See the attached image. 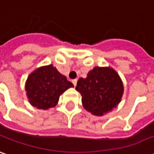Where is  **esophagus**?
Masks as SVG:
<instances>
[{
    "label": "esophagus",
    "instance_id": "esophagus-1",
    "mask_svg": "<svg viewBox=\"0 0 154 154\" xmlns=\"http://www.w3.org/2000/svg\"><path fill=\"white\" fill-rule=\"evenodd\" d=\"M77 79H74V80H72V83H73V85L75 86H77Z\"/></svg>",
    "mask_w": 154,
    "mask_h": 154
}]
</instances>
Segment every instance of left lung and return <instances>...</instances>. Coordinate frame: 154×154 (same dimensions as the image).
Returning <instances> with one entry per match:
<instances>
[{
	"mask_svg": "<svg viewBox=\"0 0 154 154\" xmlns=\"http://www.w3.org/2000/svg\"><path fill=\"white\" fill-rule=\"evenodd\" d=\"M76 89L81 94L85 109L94 116H103L121 102L124 87L114 69L96 66L86 78L81 77L77 81Z\"/></svg>",
	"mask_w": 154,
	"mask_h": 154,
	"instance_id": "left-lung-1",
	"label": "left lung"
}]
</instances>
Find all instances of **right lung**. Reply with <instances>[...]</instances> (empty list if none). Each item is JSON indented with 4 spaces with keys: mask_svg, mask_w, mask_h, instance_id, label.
<instances>
[{
    "mask_svg": "<svg viewBox=\"0 0 154 154\" xmlns=\"http://www.w3.org/2000/svg\"><path fill=\"white\" fill-rule=\"evenodd\" d=\"M72 87V83L53 65H49L36 69L29 75L25 89L29 103L33 107L48 109L55 107L60 96Z\"/></svg>",
    "mask_w": 154,
    "mask_h": 154,
    "instance_id": "right-lung-1",
    "label": "right lung"
}]
</instances>
